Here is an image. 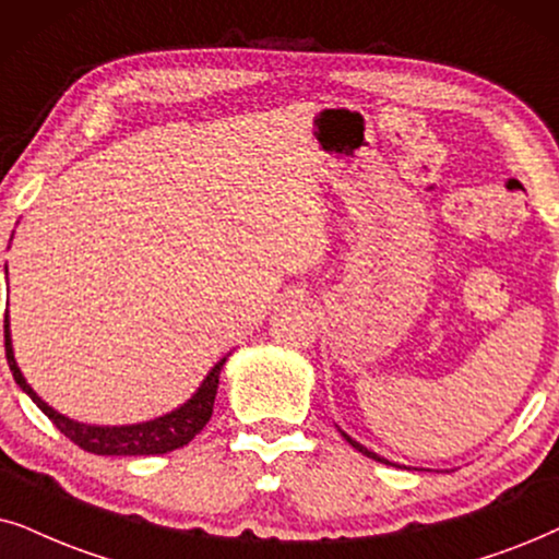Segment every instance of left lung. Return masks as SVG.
Masks as SVG:
<instances>
[{"mask_svg":"<svg viewBox=\"0 0 559 559\" xmlns=\"http://www.w3.org/2000/svg\"><path fill=\"white\" fill-rule=\"evenodd\" d=\"M342 437H345V440L349 442V444H353V448L355 450H360L362 452V455H368V457H373V460H378V463H385V465H393V463H389V460H385V457H381V455H376V452H370L368 448H362V444H357L355 440H353V437H347L345 435V431H342Z\"/></svg>","mask_w":559,"mask_h":559,"instance_id":"left-lung-1","label":"left lung"}]
</instances>
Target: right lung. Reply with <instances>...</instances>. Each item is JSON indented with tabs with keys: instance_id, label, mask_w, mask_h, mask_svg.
<instances>
[{
	"instance_id": "1",
	"label": "right lung",
	"mask_w": 559,
	"mask_h": 559,
	"mask_svg": "<svg viewBox=\"0 0 559 559\" xmlns=\"http://www.w3.org/2000/svg\"><path fill=\"white\" fill-rule=\"evenodd\" d=\"M4 349H7V362L14 381L29 399L35 401L37 408L48 416L50 421L61 429V435L69 437L73 444H79L81 450L94 452V455H166L170 450L183 448L193 437L199 435L210 421L214 396H217L219 385V370L225 366L227 357H222L210 370V376L204 378V383L199 385V391L186 401L183 406H178L176 412L163 414L158 419L143 421V424H128V427H96V424H81L73 421L69 416L58 414L53 406H48L37 393L29 389L25 376L20 373L17 362H14L12 353V340H10V319L4 317Z\"/></svg>"
}]
</instances>
